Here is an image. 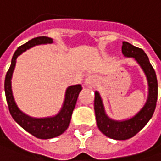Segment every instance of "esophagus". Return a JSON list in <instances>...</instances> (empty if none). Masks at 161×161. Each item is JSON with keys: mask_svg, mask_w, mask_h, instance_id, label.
Segmentation results:
<instances>
[{"mask_svg": "<svg viewBox=\"0 0 161 161\" xmlns=\"http://www.w3.org/2000/svg\"><path fill=\"white\" fill-rule=\"evenodd\" d=\"M97 81V77L95 75H89L85 80V83L87 85H92Z\"/></svg>", "mask_w": 161, "mask_h": 161, "instance_id": "1", "label": "esophagus"}]
</instances>
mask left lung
I'll use <instances>...</instances> for the list:
<instances>
[{
    "label": "left lung",
    "mask_w": 161,
    "mask_h": 161,
    "mask_svg": "<svg viewBox=\"0 0 161 161\" xmlns=\"http://www.w3.org/2000/svg\"><path fill=\"white\" fill-rule=\"evenodd\" d=\"M122 53L125 57L134 58L142 68L148 83V95L143 108L135 116L127 120L115 121L107 116L101 96L98 92H95L94 111L98 128L106 136L116 140H125L131 138L143 128L154 114L158 99L157 76L147 54L143 49L125 41L122 46Z\"/></svg>",
    "instance_id": "1"
}]
</instances>
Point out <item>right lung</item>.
<instances>
[{
    "instance_id": "add662e5",
    "label": "right lung",
    "mask_w": 161,
    "mask_h": 161,
    "mask_svg": "<svg viewBox=\"0 0 161 161\" xmlns=\"http://www.w3.org/2000/svg\"><path fill=\"white\" fill-rule=\"evenodd\" d=\"M53 40L50 37L38 36L29 40L23 46L19 47L13 56L12 63L6 73L5 81H4L6 101L12 117L25 131H27L34 136L40 139H48V138L58 136L59 135H61L67 130L70 123L72 112L75 108L79 93L82 90V87L81 85L78 84V85L69 86L67 89L62 108L57 115L52 117H46V118H33L24 114L17 107L13 96L11 80L18 56H20L23 52L25 51L26 49H29L34 46L41 45V44H51Z\"/></svg>"
}]
</instances>
